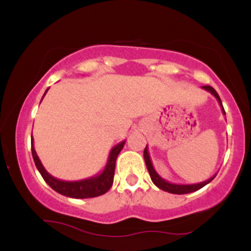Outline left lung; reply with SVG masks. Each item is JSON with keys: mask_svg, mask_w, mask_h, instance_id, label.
Wrapping results in <instances>:
<instances>
[{"mask_svg": "<svg viewBox=\"0 0 251 251\" xmlns=\"http://www.w3.org/2000/svg\"><path fill=\"white\" fill-rule=\"evenodd\" d=\"M201 88L205 89V91L209 92V93H211L212 96H214L216 99H217V101H218V103H220V106H221V108H222V112H223V114H226V111H224L223 105H222V101H221V98L217 94V92H216L215 89L211 87V86H201ZM144 159H145L146 168H148L150 177H151V179H152V181H153L154 185L157 186V188L162 189L163 191L170 192V194L184 195V194H190V192L197 191V190H200V189L203 188V186H205L206 184H209L210 181H211L216 177V175H217V174H216L215 176H212L211 178H209V179H206V180H204V181H201V183H196V184H175V183H170V181L165 180V179H164V178L160 177V176L157 174V171H155V170H154L153 165H152V162H151V157H150V153H149L148 145H146L145 150H144Z\"/></svg>", "mask_w": 251, "mask_h": 251, "instance_id": "obj_1", "label": "left lung"}]
</instances>
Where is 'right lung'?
Returning a JSON list of instances; mask_svg holds the SVG:
<instances>
[{
  "instance_id": "1",
  "label": "right lung",
  "mask_w": 251,
  "mask_h": 251,
  "mask_svg": "<svg viewBox=\"0 0 251 251\" xmlns=\"http://www.w3.org/2000/svg\"><path fill=\"white\" fill-rule=\"evenodd\" d=\"M47 91L45 92L43 97L46 96ZM125 143L126 140H123V142H120L119 144H117L116 146L112 148L111 152H109L108 154L107 163H106L105 168H103V170L100 174L93 176V177L74 181L57 179V178L53 177V176L48 174L47 170L43 168L41 160L39 159V157H37L36 154L35 148H34L33 135H31V154H33V159L36 165V169L39 170V172L41 174L42 178L45 179L46 183H47L54 191L71 198H92L106 194V192L111 189L112 184H113L117 157L118 154H119V152L123 150Z\"/></svg>"
}]
</instances>
